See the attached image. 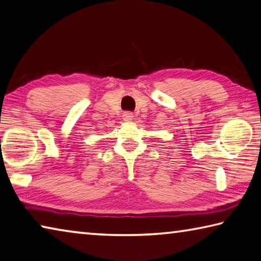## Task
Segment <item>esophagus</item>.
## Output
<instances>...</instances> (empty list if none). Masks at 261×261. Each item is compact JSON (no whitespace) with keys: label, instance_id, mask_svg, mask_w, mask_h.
<instances>
[{"label":"esophagus","instance_id":"obj_1","mask_svg":"<svg viewBox=\"0 0 261 261\" xmlns=\"http://www.w3.org/2000/svg\"><path fill=\"white\" fill-rule=\"evenodd\" d=\"M133 117H134V115H133V113H132V112H125V113L122 114V119H123V120L128 121V122H129V121L132 120V119H133Z\"/></svg>","mask_w":261,"mask_h":261}]
</instances>
